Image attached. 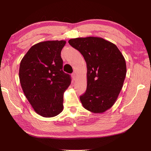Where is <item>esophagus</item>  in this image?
<instances>
[{"label": "esophagus", "mask_w": 151, "mask_h": 151, "mask_svg": "<svg viewBox=\"0 0 151 151\" xmlns=\"http://www.w3.org/2000/svg\"><path fill=\"white\" fill-rule=\"evenodd\" d=\"M77 75H76V72H74V73H72V79H74V80H76V76Z\"/></svg>", "instance_id": "34e87169"}]
</instances>
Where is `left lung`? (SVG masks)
Returning <instances> with one entry per match:
<instances>
[{"mask_svg": "<svg viewBox=\"0 0 151 151\" xmlns=\"http://www.w3.org/2000/svg\"><path fill=\"white\" fill-rule=\"evenodd\" d=\"M83 55L87 64V89L80 96L83 107L102 113L112 107L122 89L126 76L124 57L115 44L99 37L68 40Z\"/></svg>", "mask_w": 151, "mask_h": 151, "instance_id": "obj_1", "label": "left lung"}]
</instances>
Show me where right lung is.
<instances>
[{"label": "right lung", "instance_id": "right-lung-1", "mask_svg": "<svg viewBox=\"0 0 151 151\" xmlns=\"http://www.w3.org/2000/svg\"><path fill=\"white\" fill-rule=\"evenodd\" d=\"M66 42L45 41L32 46L20 63L19 77L25 96L36 113L53 117L63 110V93L71 83L63 71L60 54Z\"/></svg>", "mask_w": 151, "mask_h": 151}]
</instances>
